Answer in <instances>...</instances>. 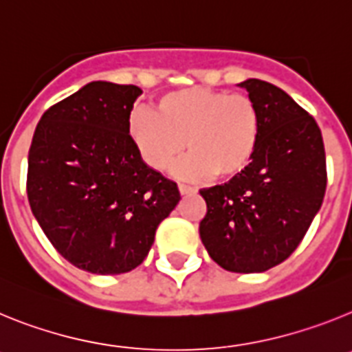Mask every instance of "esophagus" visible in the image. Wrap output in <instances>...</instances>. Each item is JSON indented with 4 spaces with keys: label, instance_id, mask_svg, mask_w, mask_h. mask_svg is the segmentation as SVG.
<instances>
[{
    "label": "esophagus",
    "instance_id": "obj_1",
    "mask_svg": "<svg viewBox=\"0 0 352 352\" xmlns=\"http://www.w3.org/2000/svg\"><path fill=\"white\" fill-rule=\"evenodd\" d=\"M178 188H179V194H182V195H186V194H194V192H195V186L185 185V183H179V185H178Z\"/></svg>",
    "mask_w": 352,
    "mask_h": 352
}]
</instances>
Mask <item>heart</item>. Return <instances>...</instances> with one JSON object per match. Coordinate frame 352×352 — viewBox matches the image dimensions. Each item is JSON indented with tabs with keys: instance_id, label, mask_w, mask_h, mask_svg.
I'll return each instance as SVG.
<instances>
[{
	"instance_id": "b5f03b06",
	"label": "heart",
	"mask_w": 352,
	"mask_h": 352,
	"mask_svg": "<svg viewBox=\"0 0 352 352\" xmlns=\"http://www.w3.org/2000/svg\"><path fill=\"white\" fill-rule=\"evenodd\" d=\"M129 133L142 160L169 170L188 149L178 173L190 179L234 178L248 169L261 141V113L243 93L186 88L167 93L155 113L135 111Z\"/></svg>"
}]
</instances>
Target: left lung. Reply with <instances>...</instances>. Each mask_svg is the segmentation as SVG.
<instances>
[{"instance_id":"obj_1","label":"left lung","mask_w":352,"mask_h":352,"mask_svg":"<svg viewBox=\"0 0 352 352\" xmlns=\"http://www.w3.org/2000/svg\"><path fill=\"white\" fill-rule=\"evenodd\" d=\"M239 86L259 107V148L245 173L199 190V234L223 270L259 273L284 263L309 231L324 199L326 153L316 120L284 89L259 79Z\"/></svg>"}]
</instances>
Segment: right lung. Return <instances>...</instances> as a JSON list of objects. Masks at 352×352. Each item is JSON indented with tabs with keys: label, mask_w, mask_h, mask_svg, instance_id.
Here are the masks:
<instances>
[{
	"label": "right lung",
	"mask_w": 352,
	"mask_h": 352,
	"mask_svg": "<svg viewBox=\"0 0 352 352\" xmlns=\"http://www.w3.org/2000/svg\"><path fill=\"white\" fill-rule=\"evenodd\" d=\"M139 95L132 84H86L43 113L28 153L35 219L68 263L95 275L138 268L182 199L130 139Z\"/></svg>",
	"instance_id": "right-lung-1"
}]
</instances>
